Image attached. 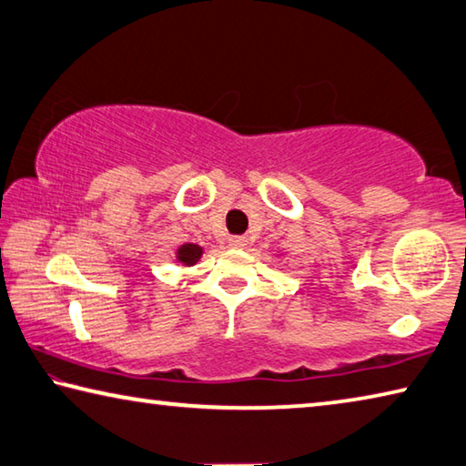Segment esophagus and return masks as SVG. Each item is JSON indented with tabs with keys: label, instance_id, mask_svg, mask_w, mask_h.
I'll return each mask as SVG.
<instances>
[{
	"label": "esophagus",
	"instance_id": "34e87169",
	"mask_svg": "<svg viewBox=\"0 0 466 466\" xmlns=\"http://www.w3.org/2000/svg\"><path fill=\"white\" fill-rule=\"evenodd\" d=\"M228 244H230L232 248H247L248 238L247 236H230V238H228Z\"/></svg>",
	"mask_w": 466,
	"mask_h": 466
}]
</instances>
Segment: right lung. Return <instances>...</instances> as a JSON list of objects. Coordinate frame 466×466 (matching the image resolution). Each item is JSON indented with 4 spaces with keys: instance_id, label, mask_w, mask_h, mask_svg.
<instances>
[{
    "instance_id": "obj_1",
    "label": "right lung",
    "mask_w": 466,
    "mask_h": 466,
    "mask_svg": "<svg viewBox=\"0 0 466 466\" xmlns=\"http://www.w3.org/2000/svg\"><path fill=\"white\" fill-rule=\"evenodd\" d=\"M203 257V247L199 244H193V242H187V244H180L175 252V261L180 267H193L197 265V261Z\"/></svg>"
}]
</instances>
